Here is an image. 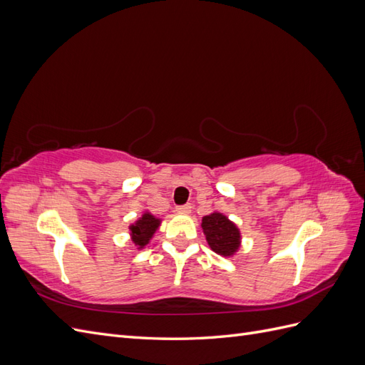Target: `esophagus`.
<instances>
[{
    "instance_id": "obj_1",
    "label": "esophagus",
    "mask_w": 365,
    "mask_h": 365,
    "mask_svg": "<svg viewBox=\"0 0 365 365\" xmlns=\"http://www.w3.org/2000/svg\"><path fill=\"white\" fill-rule=\"evenodd\" d=\"M176 212H178L180 215H189V213H192V205L190 204H185V205L176 207Z\"/></svg>"
}]
</instances>
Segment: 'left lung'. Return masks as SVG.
Listing matches in <instances>:
<instances>
[{
    "mask_svg": "<svg viewBox=\"0 0 365 365\" xmlns=\"http://www.w3.org/2000/svg\"><path fill=\"white\" fill-rule=\"evenodd\" d=\"M201 227L208 247L216 254H220L224 257H231L239 251L242 242L240 230L225 215L219 212L210 213L202 217Z\"/></svg>",
    "mask_w": 365,
    "mask_h": 365,
    "instance_id": "1",
    "label": "left lung"
}]
</instances>
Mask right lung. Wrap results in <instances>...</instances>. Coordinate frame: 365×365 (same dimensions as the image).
<instances>
[{
  "mask_svg": "<svg viewBox=\"0 0 365 365\" xmlns=\"http://www.w3.org/2000/svg\"><path fill=\"white\" fill-rule=\"evenodd\" d=\"M160 225H161V219L155 217L149 212H145L134 224L129 225V231H130L129 235H130L132 244L137 247V250L145 248L153 237V235H155V231L160 228Z\"/></svg>",
  "mask_w": 365,
  "mask_h": 365,
  "instance_id": "right-lung-1",
  "label": "right lung"
}]
</instances>
